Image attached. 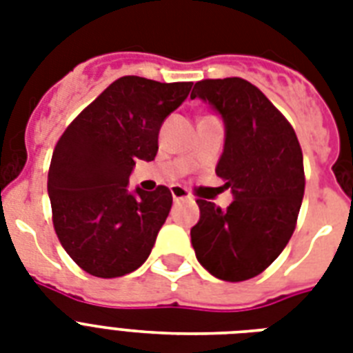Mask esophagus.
<instances>
[{
  "label": "esophagus",
  "mask_w": 353,
  "mask_h": 353,
  "mask_svg": "<svg viewBox=\"0 0 353 353\" xmlns=\"http://www.w3.org/2000/svg\"><path fill=\"white\" fill-rule=\"evenodd\" d=\"M170 192H172V198L174 201H187V199H192L190 192H188L185 187H179V185H174L170 187Z\"/></svg>",
  "instance_id": "1"
}]
</instances>
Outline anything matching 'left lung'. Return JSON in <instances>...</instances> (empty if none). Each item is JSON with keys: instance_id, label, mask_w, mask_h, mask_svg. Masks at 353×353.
<instances>
[{"instance_id": "1", "label": "left lung", "mask_w": 353, "mask_h": 353, "mask_svg": "<svg viewBox=\"0 0 353 353\" xmlns=\"http://www.w3.org/2000/svg\"><path fill=\"white\" fill-rule=\"evenodd\" d=\"M196 97L223 119L216 174L234 199L227 209L198 199L192 247L212 276L241 282L269 268L295 231L306 185L302 150L290 122L251 82L201 80L190 93Z\"/></svg>"}]
</instances>
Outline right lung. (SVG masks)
<instances>
[{"label": "right lung", "mask_w": 353, "mask_h": 353, "mask_svg": "<svg viewBox=\"0 0 353 353\" xmlns=\"http://www.w3.org/2000/svg\"><path fill=\"white\" fill-rule=\"evenodd\" d=\"M192 82L122 77L58 139L47 192L58 240L85 273L115 279L141 268L172 207L166 187L128 190L135 161H154L165 119Z\"/></svg>", "instance_id": "obj_1"}]
</instances>
